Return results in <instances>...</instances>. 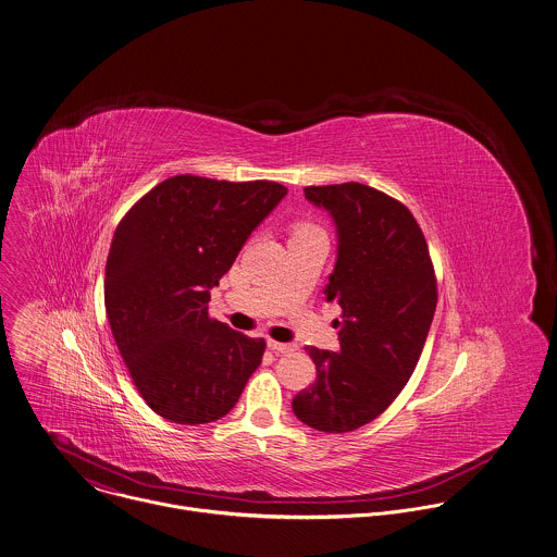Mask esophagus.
<instances>
[{
    "mask_svg": "<svg viewBox=\"0 0 557 557\" xmlns=\"http://www.w3.org/2000/svg\"><path fill=\"white\" fill-rule=\"evenodd\" d=\"M267 346H269L273 352H277V355H286V352L297 350V344H282V342H275V339H269Z\"/></svg>",
    "mask_w": 557,
    "mask_h": 557,
    "instance_id": "esophagus-1",
    "label": "esophagus"
}]
</instances>
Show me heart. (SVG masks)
<instances>
[{
    "label": "heart",
    "instance_id": "1",
    "mask_svg": "<svg viewBox=\"0 0 557 557\" xmlns=\"http://www.w3.org/2000/svg\"><path fill=\"white\" fill-rule=\"evenodd\" d=\"M309 226H299L295 233H299V231H308Z\"/></svg>",
    "mask_w": 557,
    "mask_h": 557
}]
</instances>
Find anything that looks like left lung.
<instances>
[{
    "label": "left lung",
    "mask_w": 557,
    "mask_h": 557,
    "mask_svg": "<svg viewBox=\"0 0 557 557\" xmlns=\"http://www.w3.org/2000/svg\"><path fill=\"white\" fill-rule=\"evenodd\" d=\"M306 198L335 224L324 293L342 322L339 352L306 348L315 382L293 399V412L318 432H352L393 404L419 363L437 304L432 258L408 207L373 187L309 186Z\"/></svg>",
    "instance_id": "8db88e82"
}]
</instances>
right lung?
I'll list each match as a JSON object with an SVG mask.
<instances>
[{
	"label": "right lung",
	"mask_w": 557,
	"mask_h": 557,
	"mask_svg": "<svg viewBox=\"0 0 557 557\" xmlns=\"http://www.w3.org/2000/svg\"><path fill=\"white\" fill-rule=\"evenodd\" d=\"M288 189L177 175L120 222L104 275L115 344L147 406L180 425L226 417L264 339L209 318L211 288Z\"/></svg>",
	"instance_id": "obj_1"
}]
</instances>
